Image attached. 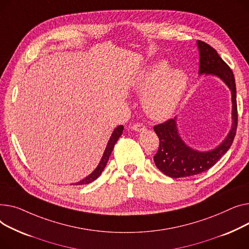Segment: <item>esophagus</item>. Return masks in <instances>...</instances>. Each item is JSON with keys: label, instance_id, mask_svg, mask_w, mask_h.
<instances>
[{"label": "esophagus", "instance_id": "34e87169", "mask_svg": "<svg viewBox=\"0 0 249 249\" xmlns=\"http://www.w3.org/2000/svg\"><path fill=\"white\" fill-rule=\"evenodd\" d=\"M131 128H133L136 131H140V133H141V131L145 130V126L142 124H134L133 126H131Z\"/></svg>", "mask_w": 249, "mask_h": 249}]
</instances>
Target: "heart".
Segmentation results:
<instances>
[{
	"instance_id": "heart-1",
	"label": "heart",
	"mask_w": 249,
	"mask_h": 249,
	"mask_svg": "<svg viewBox=\"0 0 249 249\" xmlns=\"http://www.w3.org/2000/svg\"><path fill=\"white\" fill-rule=\"evenodd\" d=\"M188 87V76L182 69H170L160 60L145 68L136 78L133 90L144 95L143 108L151 118L163 120L177 108Z\"/></svg>"
}]
</instances>
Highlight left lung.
Here are the masks:
<instances>
[{"instance_id": "1", "label": "left lung", "mask_w": 249, "mask_h": 249, "mask_svg": "<svg viewBox=\"0 0 249 249\" xmlns=\"http://www.w3.org/2000/svg\"><path fill=\"white\" fill-rule=\"evenodd\" d=\"M200 63L199 75H213L220 78L231 91L232 125L227 137L216 148L201 152L192 149L182 140L177 118L154 126L160 145L154 157L157 168L171 178H183L201 174L213 167L231 147L237 128L236 86L232 70L207 43L198 40Z\"/></svg>"}]
</instances>
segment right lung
<instances>
[{
  "mask_svg": "<svg viewBox=\"0 0 249 249\" xmlns=\"http://www.w3.org/2000/svg\"><path fill=\"white\" fill-rule=\"evenodd\" d=\"M123 131H124V126H123L122 124L119 125L118 127H115V128L113 129L112 134H111V136H110V138H109V140H108V142H107V148H106V150H105V153H104V155H102L101 160H100L99 164L97 165V167L94 169V171H93L90 175H89V176H87L86 178H84L83 180H80L79 182L75 183L74 185H85V184H89V183L93 182L94 180H96V179L100 176L101 172L104 171V169H105L106 166H107V160H108V159H109V156H110V154H111V152H112V150H113L114 144H115L116 142H118V140L120 139V137L122 136Z\"/></svg>",
  "mask_w": 249,
  "mask_h": 249,
  "instance_id": "1",
  "label": "right lung"
}]
</instances>
